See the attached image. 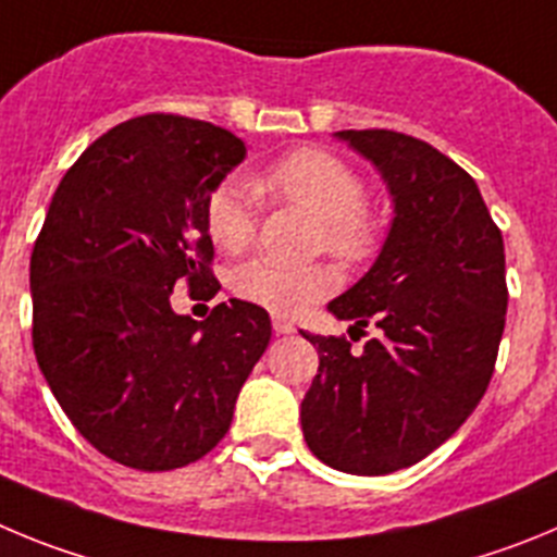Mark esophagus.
<instances>
[{
    "instance_id": "1",
    "label": "esophagus",
    "mask_w": 557,
    "mask_h": 557,
    "mask_svg": "<svg viewBox=\"0 0 557 557\" xmlns=\"http://www.w3.org/2000/svg\"><path fill=\"white\" fill-rule=\"evenodd\" d=\"M272 327H274V333H277V335H290V333H294V324H290L288 319H280V315H274Z\"/></svg>"
}]
</instances>
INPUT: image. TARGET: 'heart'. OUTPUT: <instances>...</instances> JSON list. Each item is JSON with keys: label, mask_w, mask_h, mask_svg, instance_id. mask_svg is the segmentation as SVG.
<instances>
[{"label": "heart", "mask_w": 557, "mask_h": 557, "mask_svg": "<svg viewBox=\"0 0 557 557\" xmlns=\"http://www.w3.org/2000/svg\"><path fill=\"white\" fill-rule=\"evenodd\" d=\"M260 197L288 202L319 219L315 242L335 258L360 263L380 244L377 219L366 210V183L347 160L324 149H297L252 180ZM242 180H227L210 194L205 227L222 252L238 255L252 244L255 194ZM244 302L277 315H294L335 288V272L322 263L285 267L274 260H249L230 280Z\"/></svg>", "instance_id": "b5f03b06"}]
</instances>
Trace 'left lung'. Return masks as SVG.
<instances>
[{"label": "left lung", "instance_id": "left-lung-1", "mask_svg": "<svg viewBox=\"0 0 557 557\" xmlns=\"http://www.w3.org/2000/svg\"><path fill=\"white\" fill-rule=\"evenodd\" d=\"M335 138L377 169L394 219L372 269L327 305L377 338L352 352L299 330L319 349L302 433L322 463L377 478L428 458L483 399L508 310L505 244L478 183L430 144L391 129Z\"/></svg>", "mask_w": 557, "mask_h": 557}]
</instances>
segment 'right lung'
Masks as SVG:
<instances>
[{
	"label": "right lung",
	"instance_id": "obj_1",
	"mask_svg": "<svg viewBox=\"0 0 557 557\" xmlns=\"http://www.w3.org/2000/svg\"><path fill=\"white\" fill-rule=\"evenodd\" d=\"M244 158L230 129L152 113L97 138L49 202L29 260L35 358L79 435L129 469L216 447L272 338L252 302L205 322L172 308L177 280L208 299L222 288L205 208Z\"/></svg>",
	"mask_w": 557,
	"mask_h": 557
}]
</instances>
